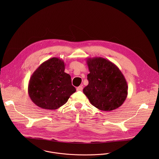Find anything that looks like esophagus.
Listing matches in <instances>:
<instances>
[{"instance_id":"esophagus-1","label":"esophagus","mask_w":159,"mask_h":159,"mask_svg":"<svg viewBox=\"0 0 159 159\" xmlns=\"http://www.w3.org/2000/svg\"><path fill=\"white\" fill-rule=\"evenodd\" d=\"M83 86H80L79 87H78V88H76V90L78 91H83Z\"/></svg>"}]
</instances>
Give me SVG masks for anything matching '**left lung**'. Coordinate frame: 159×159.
<instances>
[{"label":"left lung","mask_w":159,"mask_h":159,"mask_svg":"<svg viewBox=\"0 0 159 159\" xmlns=\"http://www.w3.org/2000/svg\"><path fill=\"white\" fill-rule=\"evenodd\" d=\"M89 70V84L83 93L91 104L100 110L109 111L118 108L128 94L126 80L114 63L100 57L86 60Z\"/></svg>","instance_id":"obj_1"}]
</instances>
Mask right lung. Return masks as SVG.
Here are the masks:
<instances>
[{"label":"right lung","mask_w":159,"mask_h":159,"mask_svg":"<svg viewBox=\"0 0 159 159\" xmlns=\"http://www.w3.org/2000/svg\"><path fill=\"white\" fill-rule=\"evenodd\" d=\"M62 59L52 57L43 62L30 76L28 93L31 100L46 110H56L76 92L71 76L64 72Z\"/></svg>","instance_id":"right-lung-1"}]
</instances>
